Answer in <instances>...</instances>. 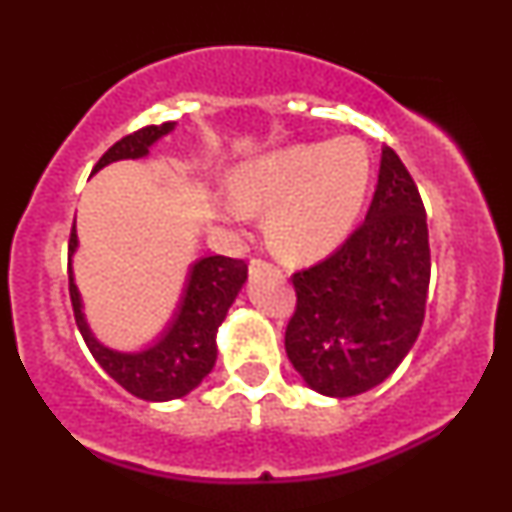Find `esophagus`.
I'll return each instance as SVG.
<instances>
[{
	"instance_id": "1",
	"label": "esophagus",
	"mask_w": 512,
	"mask_h": 512,
	"mask_svg": "<svg viewBox=\"0 0 512 512\" xmlns=\"http://www.w3.org/2000/svg\"><path fill=\"white\" fill-rule=\"evenodd\" d=\"M272 269H276L274 264L267 262V260H262V257H252V260H250V274L252 276H260L264 272H272Z\"/></svg>"
}]
</instances>
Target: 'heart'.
<instances>
[{
    "label": "heart",
    "mask_w": 512,
    "mask_h": 512,
    "mask_svg": "<svg viewBox=\"0 0 512 512\" xmlns=\"http://www.w3.org/2000/svg\"><path fill=\"white\" fill-rule=\"evenodd\" d=\"M370 185V156L356 137L296 144L238 168L223 211L248 221L267 211V238L291 260H313L349 236Z\"/></svg>",
    "instance_id": "b5f03b06"
}]
</instances>
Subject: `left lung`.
<instances>
[{"label":"left lung","instance_id":"left-lung-1","mask_svg":"<svg viewBox=\"0 0 512 512\" xmlns=\"http://www.w3.org/2000/svg\"><path fill=\"white\" fill-rule=\"evenodd\" d=\"M291 281L286 354L315 392L354 397L395 373L424 325L431 248L416 182L390 146L366 221Z\"/></svg>","mask_w":512,"mask_h":512}]
</instances>
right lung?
Masks as SVG:
<instances>
[{"label":"right lung","instance_id":"1","mask_svg":"<svg viewBox=\"0 0 512 512\" xmlns=\"http://www.w3.org/2000/svg\"><path fill=\"white\" fill-rule=\"evenodd\" d=\"M173 129L175 122H163V125H149L127 134L105 151L93 173L108 163L122 161V158L146 156L151 146ZM76 245L79 240H76V226H72V233H69V298H72L76 327H79L88 351L101 363L105 373L117 385L146 402H168V399L185 397L187 392L195 390L216 363V332L248 279L245 260L211 255L192 264L178 310L161 339L137 354H122V351L103 346L88 330L72 272Z\"/></svg>","mask_w":512,"mask_h":512}]
</instances>
